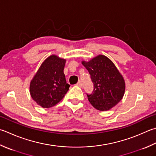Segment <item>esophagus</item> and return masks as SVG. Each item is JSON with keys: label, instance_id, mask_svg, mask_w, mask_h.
Listing matches in <instances>:
<instances>
[{"label": "esophagus", "instance_id": "obj_1", "mask_svg": "<svg viewBox=\"0 0 156 156\" xmlns=\"http://www.w3.org/2000/svg\"><path fill=\"white\" fill-rule=\"evenodd\" d=\"M76 85H77V86L79 87H82V83L80 81H79L78 83L76 84Z\"/></svg>", "mask_w": 156, "mask_h": 156}]
</instances>
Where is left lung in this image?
<instances>
[{"label":"left lung","instance_id":"8db88e82","mask_svg":"<svg viewBox=\"0 0 156 156\" xmlns=\"http://www.w3.org/2000/svg\"><path fill=\"white\" fill-rule=\"evenodd\" d=\"M82 63L89 72L94 84L93 92L87 94L90 104L103 112L114 108L123 98L126 88L123 76L114 63L103 55L88 62L82 61Z\"/></svg>","mask_w":156,"mask_h":156}]
</instances>
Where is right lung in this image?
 Listing matches in <instances>:
<instances>
[{"instance_id": "right-lung-1", "label": "right lung", "mask_w": 156, "mask_h": 156, "mask_svg": "<svg viewBox=\"0 0 156 156\" xmlns=\"http://www.w3.org/2000/svg\"><path fill=\"white\" fill-rule=\"evenodd\" d=\"M66 59L56 55L46 59L30 84L32 99L43 108L57 105L65 96L70 85L66 82L63 73Z\"/></svg>"}]
</instances>
